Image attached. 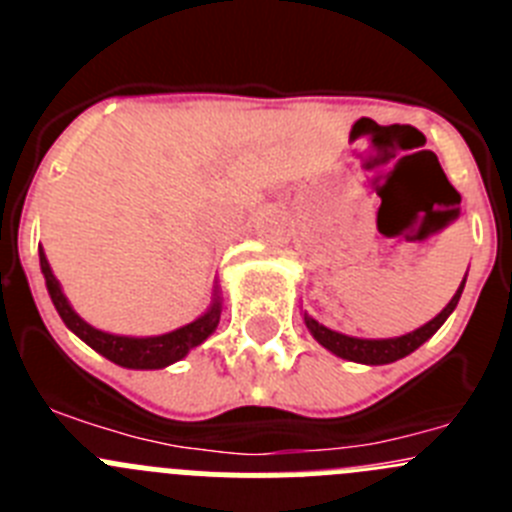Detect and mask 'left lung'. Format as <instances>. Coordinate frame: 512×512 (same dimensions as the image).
<instances>
[{"label": "left lung", "instance_id": "left-lung-1", "mask_svg": "<svg viewBox=\"0 0 512 512\" xmlns=\"http://www.w3.org/2000/svg\"><path fill=\"white\" fill-rule=\"evenodd\" d=\"M464 282H467V279H464ZM464 282L459 284L456 295L451 297L449 305L443 307L436 318L428 320L423 328L413 330V333H405V336H400V338H379V341H369V338L343 336V333H336V330H330V328H325V325H320L318 320H312L310 315H305V325L310 328V333L315 336V341H318L320 346H325L328 351H333L336 356H341V359L356 361V364H372V366L374 364H392V361L402 359V356L413 354L415 348L423 346V343L428 341V338H431L443 323H446V318H449L451 312H454V307L459 305V297H461V292H464Z\"/></svg>", "mask_w": 512, "mask_h": 512}]
</instances>
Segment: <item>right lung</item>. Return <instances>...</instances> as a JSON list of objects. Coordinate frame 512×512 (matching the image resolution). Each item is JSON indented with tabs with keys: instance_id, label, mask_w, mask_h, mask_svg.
Masks as SVG:
<instances>
[{
	"instance_id": "1",
	"label": "right lung",
	"mask_w": 512,
	"mask_h": 512,
	"mask_svg": "<svg viewBox=\"0 0 512 512\" xmlns=\"http://www.w3.org/2000/svg\"><path fill=\"white\" fill-rule=\"evenodd\" d=\"M40 271H43L48 295H51L53 305H56L58 315H61V320L66 323V328L74 330L81 341L89 343V346H92L97 354H102L104 359L115 361V364L120 366H128V369H164V366L184 359L194 346H200L205 338H210L212 330L220 323V297H217L215 289V300H212L210 310H207L202 318L194 320V323L184 325V328H176L171 330V333L153 338L112 336V333H104V330H97L89 323H84V320L71 310L69 300H66L61 292V284L53 277L51 264L45 259L43 248H40Z\"/></svg>"
}]
</instances>
